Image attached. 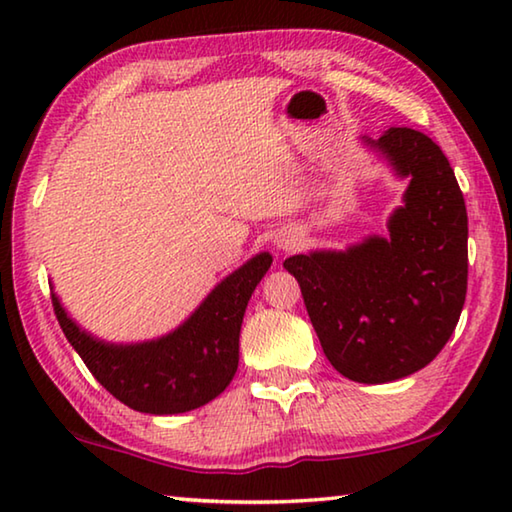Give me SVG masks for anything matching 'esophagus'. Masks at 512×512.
<instances>
[{"mask_svg": "<svg viewBox=\"0 0 512 512\" xmlns=\"http://www.w3.org/2000/svg\"><path fill=\"white\" fill-rule=\"evenodd\" d=\"M296 244H298V239H296V235H291V232L280 239V248L282 250H293V248H296Z\"/></svg>", "mask_w": 512, "mask_h": 512, "instance_id": "34e87169", "label": "esophagus"}]
</instances>
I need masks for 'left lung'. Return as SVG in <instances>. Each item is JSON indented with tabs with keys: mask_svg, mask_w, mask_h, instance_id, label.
<instances>
[{
	"mask_svg": "<svg viewBox=\"0 0 512 512\" xmlns=\"http://www.w3.org/2000/svg\"><path fill=\"white\" fill-rule=\"evenodd\" d=\"M377 146L411 176L404 207L348 253L284 259L296 277L318 341L343 377L384 384L438 357L467 293V210L440 146L413 128H391Z\"/></svg>",
	"mask_w": 512,
	"mask_h": 512,
	"instance_id": "1",
	"label": "left lung"
}]
</instances>
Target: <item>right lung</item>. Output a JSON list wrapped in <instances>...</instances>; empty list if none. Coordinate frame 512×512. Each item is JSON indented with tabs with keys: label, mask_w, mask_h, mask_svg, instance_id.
Segmentation results:
<instances>
[{
	"label": "right lung",
	"mask_w": 512,
	"mask_h": 512,
	"mask_svg": "<svg viewBox=\"0 0 512 512\" xmlns=\"http://www.w3.org/2000/svg\"><path fill=\"white\" fill-rule=\"evenodd\" d=\"M271 255L250 259L205 298L194 316L160 341L108 345L81 332L51 296L58 325L94 379L135 411L169 415L198 409L225 391L239 366V329Z\"/></svg>",
	"instance_id": "obj_1"
}]
</instances>
